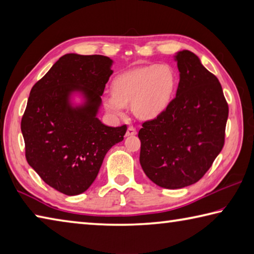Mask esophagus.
Segmentation results:
<instances>
[{"mask_svg":"<svg viewBox=\"0 0 254 254\" xmlns=\"http://www.w3.org/2000/svg\"><path fill=\"white\" fill-rule=\"evenodd\" d=\"M136 134V130L133 127H128L126 135L127 136H134Z\"/></svg>","mask_w":254,"mask_h":254,"instance_id":"1","label":"esophagus"}]
</instances>
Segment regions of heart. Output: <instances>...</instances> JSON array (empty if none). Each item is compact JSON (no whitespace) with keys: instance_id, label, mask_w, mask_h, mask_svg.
<instances>
[{"instance_id":"1","label":"heart","mask_w":254,"mask_h":254,"mask_svg":"<svg viewBox=\"0 0 254 254\" xmlns=\"http://www.w3.org/2000/svg\"><path fill=\"white\" fill-rule=\"evenodd\" d=\"M177 87V75L169 65H144L119 74L112 83V95L103 104L113 115L121 117L131 105L141 121H151L169 106Z\"/></svg>"}]
</instances>
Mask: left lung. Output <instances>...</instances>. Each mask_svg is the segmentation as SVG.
<instances>
[{
    "mask_svg": "<svg viewBox=\"0 0 254 254\" xmlns=\"http://www.w3.org/2000/svg\"><path fill=\"white\" fill-rule=\"evenodd\" d=\"M179 70L176 97L157 119L142 124L140 165L167 189L198 182L222 151L229 105L217 77L189 50L175 56Z\"/></svg>",
    "mask_w": 254,
    "mask_h": 254,
    "instance_id": "1",
    "label": "left lung"
}]
</instances>
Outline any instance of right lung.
<instances>
[{
  "label": "right lung",
  "mask_w": 254,
  "mask_h": 254,
  "mask_svg": "<svg viewBox=\"0 0 254 254\" xmlns=\"http://www.w3.org/2000/svg\"><path fill=\"white\" fill-rule=\"evenodd\" d=\"M113 60L101 55L60 57L30 92L21 121L25 158L44 182L63 194L79 195L97 177L107 151L121 142L127 126L97 119ZM79 92L84 103L74 107Z\"/></svg>",
  "instance_id": "obj_1"
}]
</instances>
